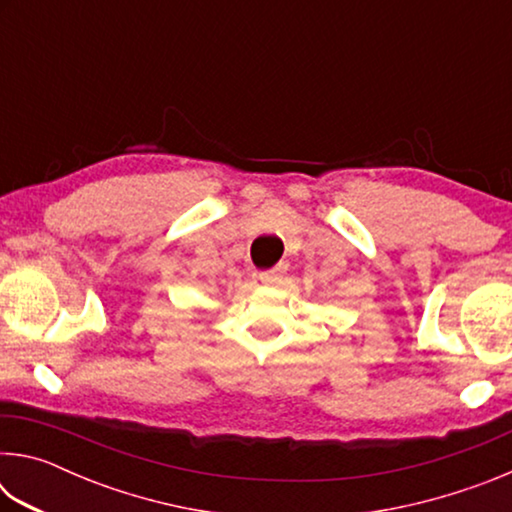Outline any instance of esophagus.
Returning <instances> with one entry per match:
<instances>
[{"label":"esophagus","mask_w":512,"mask_h":512,"mask_svg":"<svg viewBox=\"0 0 512 512\" xmlns=\"http://www.w3.org/2000/svg\"><path fill=\"white\" fill-rule=\"evenodd\" d=\"M282 271H284V268L277 266V268H271V271L259 273V282L266 284V287H275V284L282 280Z\"/></svg>","instance_id":"esophagus-1"}]
</instances>
